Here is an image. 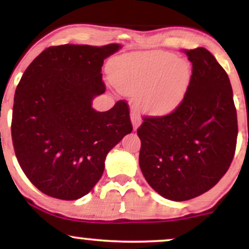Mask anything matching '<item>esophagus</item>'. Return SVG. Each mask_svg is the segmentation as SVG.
Here are the masks:
<instances>
[{
  "instance_id": "1",
  "label": "esophagus",
  "mask_w": 249,
  "mask_h": 249,
  "mask_svg": "<svg viewBox=\"0 0 249 249\" xmlns=\"http://www.w3.org/2000/svg\"><path fill=\"white\" fill-rule=\"evenodd\" d=\"M131 122H132L133 130L136 131L137 127H138L139 124H141V117H139V115L136 112V111H131Z\"/></svg>"
}]
</instances>
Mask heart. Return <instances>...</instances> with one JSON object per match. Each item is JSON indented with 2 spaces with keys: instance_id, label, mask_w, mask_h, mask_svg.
<instances>
[{
  "instance_id": "1",
  "label": "heart",
  "mask_w": 249,
  "mask_h": 249,
  "mask_svg": "<svg viewBox=\"0 0 249 249\" xmlns=\"http://www.w3.org/2000/svg\"><path fill=\"white\" fill-rule=\"evenodd\" d=\"M108 72L119 91L138 93L144 112L165 116L173 112L186 96L191 83L190 64L165 51H142L113 58Z\"/></svg>"
}]
</instances>
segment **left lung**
Here are the masks:
<instances>
[{
    "mask_svg": "<svg viewBox=\"0 0 249 249\" xmlns=\"http://www.w3.org/2000/svg\"><path fill=\"white\" fill-rule=\"evenodd\" d=\"M184 53L192 63L185 98L168 115L144 117L137 130L145 179L174 201L215 186L231 166L238 138L233 90L224 68L205 48Z\"/></svg>",
    "mask_w": 249,
    "mask_h": 249,
    "instance_id": "left-lung-1",
    "label": "left lung"
}]
</instances>
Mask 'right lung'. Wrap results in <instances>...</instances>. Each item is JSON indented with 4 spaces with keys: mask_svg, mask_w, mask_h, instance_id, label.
<instances>
[{
    "mask_svg": "<svg viewBox=\"0 0 249 249\" xmlns=\"http://www.w3.org/2000/svg\"><path fill=\"white\" fill-rule=\"evenodd\" d=\"M121 49L64 44L42 51L24 71L14 98L11 138L19 166L41 192L76 200L92 190L107 154L131 133L126 101L105 112L92 99L107 90L104 59Z\"/></svg>",
    "mask_w": 249,
    "mask_h": 249,
    "instance_id": "obj_1",
    "label": "right lung"
}]
</instances>
